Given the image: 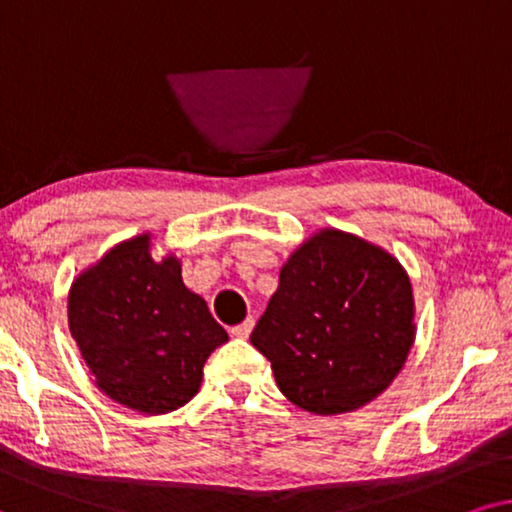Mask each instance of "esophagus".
I'll return each instance as SVG.
<instances>
[{
    "instance_id": "34e87169",
    "label": "esophagus",
    "mask_w": 512,
    "mask_h": 512,
    "mask_svg": "<svg viewBox=\"0 0 512 512\" xmlns=\"http://www.w3.org/2000/svg\"><path fill=\"white\" fill-rule=\"evenodd\" d=\"M252 327H255V318H245L243 323H238L236 327H231V335L234 337H241V339H245L252 332Z\"/></svg>"
}]
</instances>
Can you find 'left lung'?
<instances>
[{"label":"left lung","instance_id":"left-lung-1","mask_svg":"<svg viewBox=\"0 0 512 512\" xmlns=\"http://www.w3.org/2000/svg\"><path fill=\"white\" fill-rule=\"evenodd\" d=\"M250 342L292 405L358 410L391 386L414 344L410 276L379 245L320 229L283 264Z\"/></svg>","mask_w":512,"mask_h":512}]
</instances>
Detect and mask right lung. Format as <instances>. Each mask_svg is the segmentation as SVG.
I'll list each match as a JSON object with an SVG mask.
<instances>
[{"instance_id":"right-lung-1","label":"right lung","mask_w":512,"mask_h":512,"mask_svg":"<svg viewBox=\"0 0 512 512\" xmlns=\"http://www.w3.org/2000/svg\"><path fill=\"white\" fill-rule=\"evenodd\" d=\"M67 320L95 386L142 414L189 403L208 356L229 339L182 283L180 260H154L149 234L114 245L74 278Z\"/></svg>"}]
</instances>
